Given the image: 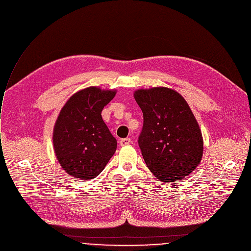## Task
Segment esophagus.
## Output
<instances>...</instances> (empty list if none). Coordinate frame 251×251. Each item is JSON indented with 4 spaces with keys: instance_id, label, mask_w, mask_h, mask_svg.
Returning <instances> with one entry per match:
<instances>
[{
    "instance_id": "34e87169",
    "label": "esophagus",
    "mask_w": 251,
    "mask_h": 251,
    "mask_svg": "<svg viewBox=\"0 0 251 251\" xmlns=\"http://www.w3.org/2000/svg\"><path fill=\"white\" fill-rule=\"evenodd\" d=\"M130 141H131V139L129 137L123 138V139H121L120 144H121V146H126V145H128L130 143Z\"/></svg>"
}]
</instances>
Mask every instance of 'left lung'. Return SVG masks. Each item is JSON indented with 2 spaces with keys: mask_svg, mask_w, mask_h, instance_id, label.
<instances>
[{
  "mask_svg": "<svg viewBox=\"0 0 251 251\" xmlns=\"http://www.w3.org/2000/svg\"><path fill=\"white\" fill-rule=\"evenodd\" d=\"M133 96L143 114L138 145L148 169L164 183L182 180L201 162L204 150L186 100L166 87L138 89Z\"/></svg>",
  "mask_w": 251,
  "mask_h": 251,
  "instance_id": "8db88e82",
  "label": "left lung"
}]
</instances>
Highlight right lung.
<instances>
[{"mask_svg": "<svg viewBox=\"0 0 251 251\" xmlns=\"http://www.w3.org/2000/svg\"><path fill=\"white\" fill-rule=\"evenodd\" d=\"M116 90L95 86L72 95L53 128V148L62 169L82 180L96 178L115 154L117 140L102 119Z\"/></svg>", "mask_w": 251, "mask_h": 251, "instance_id": "1", "label": "right lung"}]
</instances>
